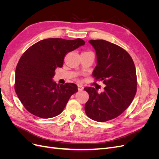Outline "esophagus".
<instances>
[{"instance_id": "1", "label": "esophagus", "mask_w": 159, "mask_h": 159, "mask_svg": "<svg viewBox=\"0 0 159 159\" xmlns=\"http://www.w3.org/2000/svg\"><path fill=\"white\" fill-rule=\"evenodd\" d=\"M84 86L81 85H78V89L79 91H82L84 89Z\"/></svg>"}]
</instances>
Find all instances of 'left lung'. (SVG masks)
<instances>
[{"label":"left lung","instance_id":"1","mask_svg":"<svg viewBox=\"0 0 159 159\" xmlns=\"http://www.w3.org/2000/svg\"><path fill=\"white\" fill-rule=\"evenodd\" d=\"M97 64L93 71L95 80L103 81L104 91L85 88L89 100L86 115L94 121L105 122L116 118L133 102L137 91V74L131 57L119 46L103 40H91Z\"/></svg>","mask_w":159,"mask_h":159}]
</instances>
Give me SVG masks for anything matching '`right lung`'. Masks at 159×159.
Instances as JSON below:
<instances>
[{
  "mask_svg": "<svg viewBox=\"0 0 159 159\" xmlns=\"http://www.w3.org/2000/svg\"><path fill=\"white\" fill-rule=\"evenodd\" d=\"M85 44L80 38H48L36 42L22 54L16 68L14 89L30 113L48 119L62 112L71 95L78 89L75 84L57 85L53 80L55 70L63 66L68 52Z\"/></svg>",
  "mask_w": 159,
  "mask_h": 159,
  "instance_id": "1",
  "label": "right lung"
}]
</instances>
